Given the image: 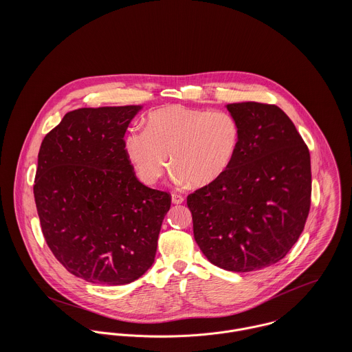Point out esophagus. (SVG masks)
Segmentation results:
<instances>
[{
	"instance_id": "obj_1",
	"label": "esophagus",
	"mask_w": 352,
	"mask_h": 352,
	"mask_svg": "<svg viewBox=\"0 0 352 352\" xmlns=\"http://www.w3.org/2000/svg\"><path fill=\"white\" fill-rule=\"evenodd\" d=\"M184 201V198L182 195H177V194H172V203L173 204H182Z\"/></svg>"
}]
</instances>
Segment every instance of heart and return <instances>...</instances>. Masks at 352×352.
Returning a JSON list of instances; mask_svg holds the SVG:
<instances>
[{
	"instance_id": "heart-1",
	"label": "heart",
	"mask_w": 352,
	"mask_h": 352,
	"mask_svg": "<svg viewBox=\"0 0 352 352\" xmlns=\"http://www.w3.org/2000/svg\"><path fill=\"white\" fill-rule=\"evenodd\" d=\"M240 141V124L232 113L170 104L151 111L145 131L127 133L124 151L146 184L164 176L169 157L176 183L203 188L229 172Z\"/></svg>"
}]
</instances>
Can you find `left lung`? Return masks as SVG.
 Instances as JSON below:
<instances>
[{"mask_svg": "<svg viewBox=\"0 0 352 352\" xmlns=\"http://www.w3.org/2000/svg\"><path fill=\"white\" fill-rule=\"evenodd\" d=\"M241 141L229 172L187 197L194 237L214 265L250 272L282 260L301 236L311 194L310 154L276 105H225Z\"/></svg>", "mask_w": 352, "mask_h": 352, "instance_id": "obj_1", "label": "left lung"}]
</instances>
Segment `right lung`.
I'll use <instances>...</instances> for the list:
<instances>
[{"label":"right lung","instance_id":"right-lung-1","mask_svg":"<svg viewBox=\"0 0 352 352\" xmlns=\"http://www.w3.org/2000/svg\"><path fill=\"white\" fill-rule=\"evenodd\" d=\"M142 105L78 108L45 137L34 197L46 243L73 275L109 286L154 263L169 211L166 192L144 186L123 137Z\"/></svg>","mask_w":352,"mask_h":352}]
</instances>
